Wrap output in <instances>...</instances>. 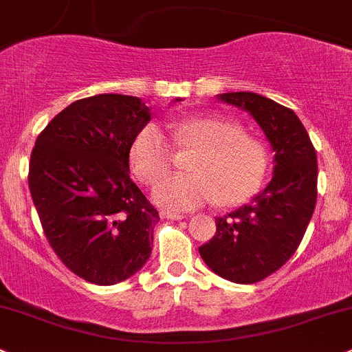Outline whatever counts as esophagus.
Instances as JSON below:
<instances>
[{"label":"esophagus","mask_w":352,"mask_h":352,"mask_svg":"<svg viewBox=\"0 0 352 352\" xmlns=\"http://www.w3.org/2000/svg\"><path fill=\"white\" fill-rule=\"evenodd\" d=\"M161 217H162V219H171V220H183V219H186V217H184L183 213L171 212V210H162Z\"/></svg>","instance_id":"1"}]
</instances>
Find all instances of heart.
<instances>
[{
  "mask_svg": "<svg viewBox=\"0 0 352 352\" xmlns=\"http://www.w3.org/2000/svg\"><path fill=\"white\" fill-rule=\"evenodd\" d=\"M177 147L200 154L190 164L193 175H171L154 188V200L175 210H193L219 198L235 205L254 195L267 171L263 144L244 135L237 123L222 117L183 118L173 125ZM175 146L157 123L149 122L130 144V166L144 183H155L175 161Z\"/></svg>",
  "mask_w": 352,
  "mask_h": 352,
  "instance_id": "b5f03b06",
  "label": "heart"
}]
</instances>
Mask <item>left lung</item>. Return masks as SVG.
<instances>
[{
	"label": "left lung",
	"instance_id": "left-lung-1",
	"mask_svg": "<svg viewBox=\"0 0 352 352\" xmlns=\"http://www.w3.org/2000/svg\"><path fill=\"white\" fill-rule=\"evenodd\" d=\"M217 96L249 111L274 152L270 184L251 205L217 217L215 235L198 248L213 273L251 285L280 270L298 249L317 201V154L289 108L249 91Z\"/></svg>",
	"mask_w": 352,
	"mask_h": 352
}]
</instances>
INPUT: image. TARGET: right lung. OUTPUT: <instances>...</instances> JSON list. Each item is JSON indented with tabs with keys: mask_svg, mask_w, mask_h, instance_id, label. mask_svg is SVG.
<instances>
[{
	"mask_svg": "<svg viewBox=\"0 0 352 352\" xmlns=\"http://www.w3.org/2000/svg\"><path fill=\"white\" fill-rule=\"evenodd\" d=\"M151 120L140 98L74 101L35 140L28 186L43 234L82 280L117 285L151 257L159 213L130 179L133 137Z\"/></svg>",
	"mask_w": 352,
	"mask_h": 352,
	"instance_id": "add662e5",
	"label": "right lung"
}]
</instances>
